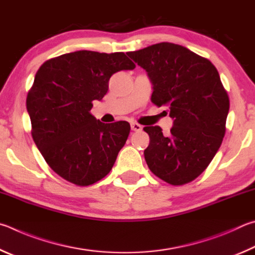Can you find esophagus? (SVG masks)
<instances>
[{
  "mask_svg": "<svg viewBox=\"0 0 255 255\" xmlns=\"http://www.w3.org/2000/svg\"><path fill=\"white\" fill-rule=\"evenodd\" d=\"M131 128H132L133 131H136L137 132V131H141L142 130V127H141L139 123L133 122V123H131Z\"/></svg>",
  "mask_w": 255,
  "mask_h": 255,
  "instance_id": "obj_1",
  "label": "esophagus"
}]
</instances>
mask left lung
<instances>
[{
    "label": "left lung",
    "mask_w": 255,
    "mask_h": 255,
    "mask_svg": "<svg viewBox=\"0 0 255 255\" xmlns=\"http://www.w3.org/2000/svg\"><path fill=\"white\" fill-rule=\"evenodd\" d=\"M128 56L152 83L151 101L167 106L173 127H145L150 136L144 158L151 171L173 186L196 179L208 167L225 135L229 95L211 61L186 47L152 44Z\"/></svg>",
    "instance_id": "1"
}]
</instances>
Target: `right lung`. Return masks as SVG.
<instances>
[{"mask_svg":"<svg viewBox=\"0 0 255 255\" xmlns=\"http://www.w3.org/2000/svg\"><path fill=\"white\" fill-rule=\"evenodd\" d=\"M124 52L79 50L43 62L26 96L35 145L53 171L77 186H89L111 171L130 133V124L102 123L91 114L111 76L132 70Z\"/></svg>","mask_w":255,"mask_h":255,"instance_id":"right-lung-1","label":"right lung"}]
</instances>
